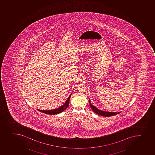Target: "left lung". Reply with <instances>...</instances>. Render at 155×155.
I'll return each mask as SVG.
<instances>
[{
    "mask_svg": "<svg viewBox=\"0 0 155 155\" xmlns=\"http://www.w3.org/2000/svg\"><path fill=\"white\" fill-rule=\"evenodd\" d=\"M89 105H90L91 108L92 109V110H93L95 113L99 115L105 116V117H109V116H113V115H115L118 114H119L120 112H111L104 111L99 110V109L97 108L96 107L94 106V105H92L91 104L90 100H89Z\"/></svg>",
    "mask_w": 155,
    "mask_h": 155,
    "instance_id": "obj_1",
    "label": "left lung"
}]
</instances>
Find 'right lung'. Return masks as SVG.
Returning <instances> with one entry per match:
<instances>
[{
  "label": "right lung",
  "mask_w": 155,
  "mask_h": 155,
  "mask_svg": "<svg viewBox=\"0 0 155 155\" xmlns=\"http://www.w3.org/2000/svg\"><path fill=\"white\" fill-rule=\"evenodd\" d=\"M71 94H72V93H71ZM71 94H70L69 97L68 98V99H67V101H66L65 103H64L63 105L60 106V107L56 108V109H53V110H42L38 109H37V110L40 112H43V113H46V114H59V113H61V112L64 111L68 107V104H69V102H70V98H71Z\"/></svg>",
  "instance_id": "right-lung-1"
}]
</instances>
